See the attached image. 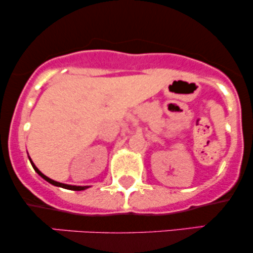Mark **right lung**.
I'll return each mask as SVG.
<instances>
[{"instance_id":"obj_1","label":"right lung","mask_w":253,"mask_h":253,"mask_svg":"<svg viewBox=\"0 0 253 253\" xmlns=\"http://www.w3.org/2000/svg\"><path fill=\"white\" fill-rule=\"evenodd\" d=\"M30 161H31V159H30ZM31 164H32V167H33V169L36 170L37 172L39 173V175L42 176L43 179H45V181H47L48 183H51V184L56 185V187H60V188H64V189H70V190H84V189H86V188H88V187H80V185H70V184H64V183H59V182H56V181H53V179L48 178L47 176H45V175H43V173L42 172V171H40L39 169H38V168L36 167V165H34V163H33V162H32V161H31Z\"/></svg>"}]
</instances>
